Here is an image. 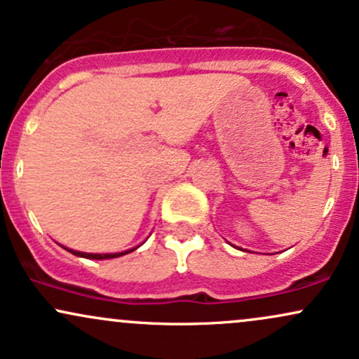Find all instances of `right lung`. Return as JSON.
<instances>
[{
	"label": "right lung",
	"mask_w": 359,
	"mask_h": 359,
	"mask_svg": "<svg viewBox=\"0 0 359 359\" xmlns=\"http://www.w3.org/2000/svg\"><path fill=\"white\" fill-rule=\"evenodd\" d=\"M138 248V246H137ZM133 248V250H137ZM67 251H71L72 255H76V257H82V258H89V259H108V258H118V257H123V255L126 253H131L133 250H128V251H121V253H81V251H74V250H69L65 248Z\"/></svg>",
	"instance_id": "obj_1"
}]
</instances>
